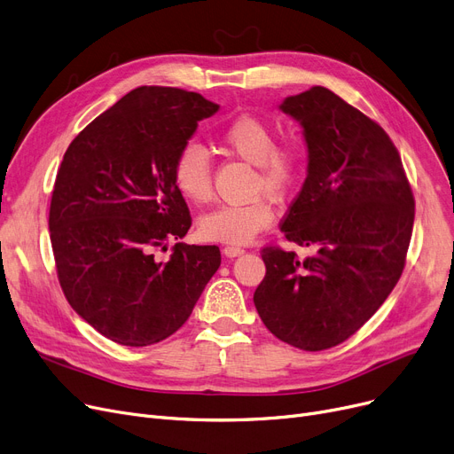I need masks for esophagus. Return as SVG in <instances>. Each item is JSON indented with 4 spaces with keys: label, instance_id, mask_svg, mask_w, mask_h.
Segmentation results:
<instances>
[{
    "label": "esophagus",
    "instance_id": "1",
    "mask_svg": "<svg viewBox=\"0 0 454 454\" xmlns=\"http://www.w3.org/2000/svg\"><path fill=\"white\" fill-rule=\"evenodd\" d=\"M223 252H224L226 258H238V255H241L245 252V248L235 247V245H228V247L223 248Z\"/></svg>",
    "mask_w": 454,
    "mask_h": 454
}]
</instances>
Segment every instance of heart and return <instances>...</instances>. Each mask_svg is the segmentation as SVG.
<instances>
[{
  "label": "heart",
  "mask_w": 454,
  "mask_h": 454,
  "mask_svg": "<svg viewBox=\"0 0 454 454\" xmlns=\"http://www.w3.org/2000/svg\"><path fill=\"white\" fill-rule=\"evenodd\" d=\"M221 143L241 160L255 165V192L272 196L289 194L304 172V152L299 143H274V129L260 116L241 114L221 131ZM172 178L184 199L204 204L213 194V165L207 150L189 141L174 160ZM274 221L269 200L255 199L247 204H224L204 213L199 219V233L206 241L245 245Z\"/></svg>",
  "instance_id": "obj_1"
}]
</instances>
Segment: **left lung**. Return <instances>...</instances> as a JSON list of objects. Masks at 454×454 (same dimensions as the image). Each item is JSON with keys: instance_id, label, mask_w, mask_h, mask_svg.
<instances>
[{"instance_id": "obj_1", "label": "left lung", "mask_w": 454, "mask_h": 454, "mask_svg": "<svg viewBox=\"0 0 454 454\" xmlns=\"http://www.w3.org/2000/svg\"><path fill=\"white\" fill-rule=\"evenodd\" d=\"M280 109L308 145V176L282 231L315 254L265 247L254 304L276 338L317 352L358 332L399 282L416 200L389 135L338 94L311 87Z\"/></svg>"}]
</instances>
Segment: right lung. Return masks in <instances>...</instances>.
Wrapping results in <instances>:
<instances>
[{
  "label": "right lung",
  "mask_w": 454,
  "mask_h": 454,
  "mask_svg": "<svg viewBox=\"0 0 454 454\" xmlns=\"http://www.w3.org/2000/svg\"><path fill=\"white\" fill-rule=\"evenodd\" d=\"M219 106L174 87H137L75 137L50 204L57 278L74 311L107 340L148 347L178 330L221 265L215 245L176 243L191 228L172 167Z\"/></svg>",
  "instance_id": "add662e5"
}]
</instances>
